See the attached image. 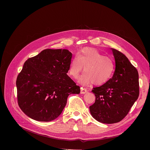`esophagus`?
I'll list each match as a JSON object with an SVG mask.
<instances>
[{
  "instance_id": "esophagus-1",
  "label": "esophagus",
  "mask_w": 150,
  "mask_h": 150,
  "mask_svg": "<svg viewBox=\"0 0 150 150\" xmlns=\"http://www.w3.org/2000/svg\"><path fill=\"white\" fill-rule=\"evenodd\" d=\"M88 92L87 89H86V88H81V94H84V93H86V92Z\"/></svg>"
}]
</instances>
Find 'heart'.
Masks as SVG:
<instances>
[{"label":"heart","instance_id":"1","mask_svg":"<svg viewBox=\"0 0 150 150\" xmlns=\"http://www.w3.org/2000/svg\"><path fill=\"white\" fill-rule=\"evenodd\" d=\"M114 62L96 49L85 48L81 50L70 62L69 74L74 79L79 77L84 67V74L78 82L83 85L93 83L100 86L107 83L114 71Z\"/></svg>","mask_w":150,"mask_h":150}]
</instances>
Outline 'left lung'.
I'll use <instances>...</instances> for the list:
<instances>
[{"label":"left lung","instance_id":"obj_1","mask_svg":"<svg viewBox=\"0 0 150 150\" xmlns=\"http://www.w3.org/2000/svg\"><path fill=\"white\" fill-rule=\"evenodd\" d=\"M111 50L115 61V72L107 83L93 88L96 101L89 106L94 119L107 124L123 119L139 96L137 70L124 54Z\"/></svg>","mask_w":150,"mask_h":150}]
</instances>
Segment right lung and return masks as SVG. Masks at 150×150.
Segmentation results:
<instances>
[{
  "instance_id": "obj_1",
  "label": "right lung",
  "mask_w": 150,
  "mask_h": 150,
  "mask_svg": "<svg viewBox=\"0 0 150 150\" xmlns=\"http://www.w3.org/2000/svg\"><path fill=\"white\" fill-rule=\"evenodd\" d=\"M72 57L66 49H45L25 62L17 77V96L19 106L31 119L54 120L70 94L80 93V86L67 75Z\"/></svg>"
}]
</instances>
